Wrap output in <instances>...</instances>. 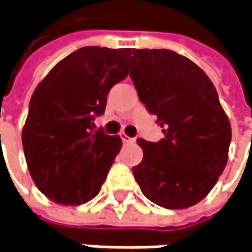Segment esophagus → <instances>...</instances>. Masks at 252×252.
I'll return each mask as SVG.
<instances>
[{
  "instance_id": "1",
  "label": "esophagus",
  "mask_w": 252,
  "mask_h": 252,
  "mask_svg": "<svg viewBox=\"0 0 252 252\" xmlns=\"http://www.w3.org/2000/svg\"><path fill=\"white\" fill-rule=\"evenodd\" d=\"M120 138H122V141L125 142V143H133V142H135L133 138H129L126 133H120Z\"/></svg>"
}]
</instances>
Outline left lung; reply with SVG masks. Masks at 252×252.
Here are the masks:
<instances>
[{"label":"left lung","mask_w":252,"mask_h":252,"mask_svg":"<svg viewBox=\"0 0 252 252\" xmlns=\"http://www.w3.org/2000/svg\"><path fill=\"white\" fill-rule=\"evenodd\" d=\"M130 78L158 117L164 139H138L143 159L132 171L142 193L165 209L203 200L223 173L231 123L212 81L189 58L168 49H132Z\"/></svg>","instance_id":"8db88e82"}]
</instances>
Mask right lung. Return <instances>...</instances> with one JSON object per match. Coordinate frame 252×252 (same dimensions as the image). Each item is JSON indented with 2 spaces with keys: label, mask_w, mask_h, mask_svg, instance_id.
Wrapping results in <instances>:
<instances>
[{
  "label": "right lung",
  "mask_w": 252,
  "mask_h": 252,
  "mask_svg": "<svg viewBox=\"0 0 252 252\" xmlns=\"http://www.w3.org/2000/svg\"><path fill=\"white\" fill-rule=\"evenodd\" d=\"M129 58L130 49L81 47L36 87L21 141L30 175L52 202L79 206L100 193L122 139L94 132L93 122L127 77Z\"/></svg>",
  "instance_id": "add662e5"
}]
</instances>
